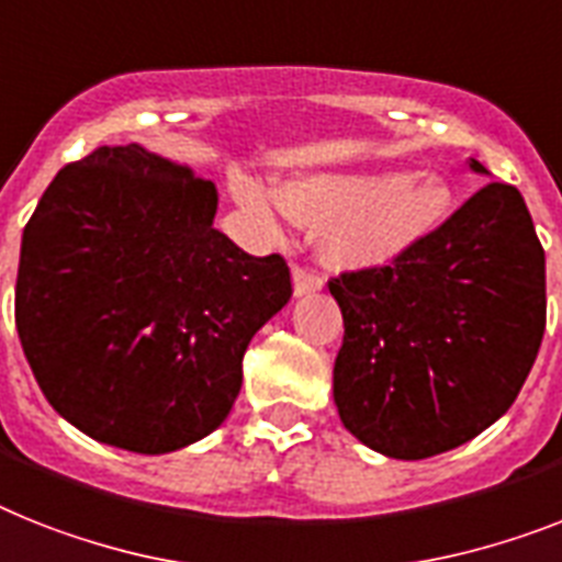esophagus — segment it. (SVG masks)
Returning <instances> with one entry per match:
<instances>
[{"label": "esophagus", "instance_id": "34e87169", "mask_svg": "<svg viewBox=\"0 0 562 562\" xmlns=\"http://www.w3.org/2000/svg\"><path fill=\"white\" fill-rule=\"evenodd\" d=\"M322 290V278L313 276L307 270H295L292 272V292L295 299H304V295H313V292Z\"/></svg>", "mask_w": 562, "mask_h": 562}]
</instances>
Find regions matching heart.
Returning <instances> with one entry per match:
<instances>
[{
    "label": "heart",
    "mask_w": 562,
    "mask_h": 562,
    "mask_svg": "<svg viewBox=\"0 0 562 562\" xmlns=\"http://www.w3.org/2000/svg\"><path fill=\"white\" fill-rule=\"evenodd\" d=\"M238 201L276 226L284 215L318 224V255L333 270H368L414 252L448 221L451 180L437 171H292L276 192L238 180Z\"/></svg>",
    "instance_id": "obj_1"
}]
</instances>
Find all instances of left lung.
<instances>
[{
	"label": "left lung",
	"instance_id": "obj_1",
	"mask_svg": "<svg viewBox=\"0 0 562 562\" xmlns=\"http://www.w3.org/2000/svg\"><path fill=\"white\" fill-rule=\"evenodd\" d=\"M471 171H491L471 157ZM345 318L333 402L370 451L428 459L514 405L546 330V252L526 201L488 183L393 267L330 281Z\"/></svg>",
	"mask_w": 562,
	"mask_h": 562
}]
</instances>
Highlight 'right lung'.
Masks as SVG:
<instances>
[{"mask_svg":"<svg viewBox=\"0 0 562 562\" xmlns=\"http://www.w3.org/2000/svg\"><path fill=\"white\" fill-rule=\"evenodd\" d=\"M217 189L140 143L50 180L22 232L16 333L50 407L86 437L171 453L240 393L249 341L292 295L281 255L215 226Z\"/></svg>","mask_w":562,"mask_h":562,"instance_id":"1","label":"right lung"}]
</instances>
